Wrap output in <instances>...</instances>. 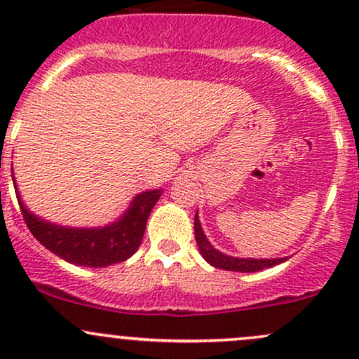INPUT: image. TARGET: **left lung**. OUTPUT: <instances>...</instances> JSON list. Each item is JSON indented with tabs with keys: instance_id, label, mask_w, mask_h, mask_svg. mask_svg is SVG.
I'll return each mask as SVG.
<instances>
[{
	"instance_id": "1",
	"label": "left lung",
	"mask_w": 359,
	"mask_h": 359,
	"mask_svg": "<svg viewBox=\"0 0 359 359\" xmlns=\"http://www.w3.org/2000/svg\"><path fill=\"white\" fill-rule=\"evenodd\" d=\"M194 233H196V242L203 254V257L206 259L211 266L218 267V269H226V271H237V273H255V271L267 269V267H273L276 264L285 262L286 259H238L231 257V255H224L219 250H216L215 247L208 242L206 235H204L203 228H201L198 212H196L194 218Z\"/></svg>"
}]
</instances>
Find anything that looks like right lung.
<instances>
[{
  "instance_id": "1",
  "label": "right lung",
  "mask_w": 359,
  "mask_h": 359,
  "mask_svg": "<svg viewBox=\"0 0 359 359\" xmlns=\"http://www.w3.org/2000/svg\"><path fill=\"white\" fill-rule=\"evenodd\" d=\"M160 196V189L141 192L133 199L129 210L117 222L104 228H66L47 223L32 215L23 206L17 191L23 219L34 237L57 257L86 267L112 266L131 257L141 245L148 216Z\"/></svg>"
}]
</instances>
